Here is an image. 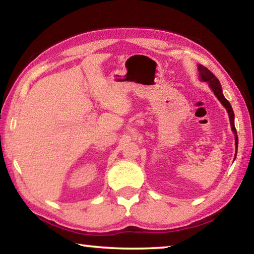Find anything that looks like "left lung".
Here are the masks:
<instances>
[{"instance_id":"1","label":"left lung","mask_w":254,"mask_h":254,"mask_svg":"<svg viewBox=\"0 0 254 254\" xmlns=\"http://www.w3.org/2000/svg\"><path fill=\"white\" fill-rule=\"evenodd\" d=\"M198 71H199L200 80L208 83L209 87L212 88V91L215 94V96L218 98V101L222 103V105L225 107L227 113H229L230 122H231V128L235 134V147H236V151H238V135H236V128H235V126H234V112H233V109H232L230 102L226 100L224 95H223L220 80H218L216 77H215V75L213 74L212 71L208 70L207 68L204 67L203 65H198ZM235 156H236V154H235Z\"/></svg>"}]
</instances>
